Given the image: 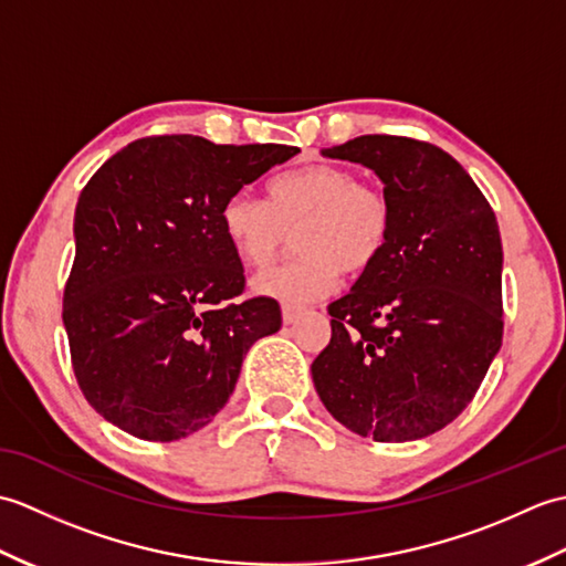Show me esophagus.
<instances>
[{"instance_id": "34e87169", "label": "esophagus", "mask_w": 566, "mask_h": 566, "mask_svg": "<svg viewBox=\"0 0 566 566\" xmlns=\"http://www.w3.org/2000/svg\"><path fill=\"white\" fill-rule=\"evenodd\" d=\"M304 314V306H294V304H284L282 306V318L284 323H296L298 316Z\"/></svg>"}]
</instances>
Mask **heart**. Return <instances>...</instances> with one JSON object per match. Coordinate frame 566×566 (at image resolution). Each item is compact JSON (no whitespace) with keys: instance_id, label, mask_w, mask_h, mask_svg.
Instances as JSON below:
<instances>
[{"instance_id":"b5f03b06","label":"heart","mask_w":566,"mask_h":566,"mask_svg":"<svg viewBox=\"0 0 566 566\" xmlns=\"http://www.w3.org/2000/svg\"><path fill=\"white\" fill-rule=\"evenodd\" d=\"M391 228L389 191L335 163L286 170L264 185V199L238 191L221 207L228 245L252 270L270 268L296 235L298 258L252 282L282 304L314 302L335 290L340 272L357 276L375 268Z\"/></svg>"}]
</instances>
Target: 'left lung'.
<instances>
[{"label": "left lung", "instance_id": "1", "mask_svg": "<svg viewBox=\"0 0 566 566\" xmlns=\"http://www.w3.org/2000/svg\"><path fill=\"white\" fill-rule=\"evenodd\" d=\"M328 158L375 170L394 203L377 264L328 306L311 365L335 420L363 438H426L460 416L503 340V250L494 209L442 148L359 136Z\"/></svg>", "mask_w": 566, "mask_h": 566}]
</instances>
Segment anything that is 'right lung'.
Returning <instances> with one entry per match:
<instances>
[{
    "label": "right lung",
    "mask_w": 566,
    "mask_h": 566,
    "mask_svg": "<svg viewBox=\"0 0 566 566\" xmlns=\"http://www.w3.org/2000/svg\"><path fill=\"white\" fill-rule=\"evenodd\" d=\"M296 153L148 136L84 185L63 323L84 399L109 423L153 442L191 436L231 399L250 345L280 331L272 296L240 302L221 207Z\"/></svg>",
    "instance_id": "1"
}]
</instances>
